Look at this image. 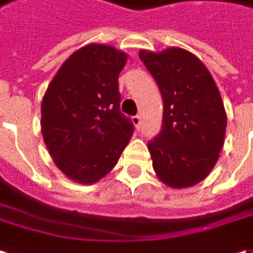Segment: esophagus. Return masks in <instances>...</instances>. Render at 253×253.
Wrapping results in <instances>:
<instances>
[{
    "label": "esophagus",
    "mask_w": 253,
    "mask_h": 253,
    "mask_svg": "<svg viewBox=\"0 0 253 253\" xmlns=\"http://www.w3.org/2000/svg\"><path fill=\"white\" fill-rule=\"evenodd\" d=\"M131 122H133V125L135 126V128L138 130L141 126V116H138V115H137V116H133V118H131Z\"/></svg>",
    "instance_id": "esophagus-1"
}]
</instances>
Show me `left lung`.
Listing matches in <instances>:
<instances>
[{
	"mask_svg": "<svg viewBox=\"0 0 253 253\" xmlns=\"http://www.w3.org/2000/svg\"><path fill=\"white\" fill-rule=\"evenodd\" d=\"M138 55L163 99L162 130L148 142L152 168L171 188L198 184L212 171L224 144L227 115L220 91L187 49H141Z\"/></svg>",
	"mask_w": 253,
	"mask_h": 253,
	"instance_id": "left-lung-1",
	"label": "left lung"
}]
</instances>
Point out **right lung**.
Instances as JSON below:
<instances>
[{
  "mask_svg": "<svg viewBox=\"0 0 253 253\" xmlns=\"http://www.w3.org/2000/svg\"><path fill=\"white\" fill-rule=\"evenodd\" d=\"M127 54L91 42L62 63L41 102V133L56 168L94 184L119 161L134 131L120 113L119 73Z\"/></svg>",
  "mask_w": 253,
  "mask_h": 253,
  "instance_id": "obj_1",
  "label": "right lung"
}]
</instances>
